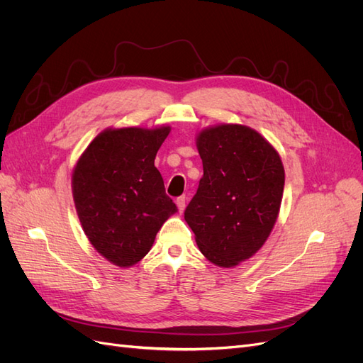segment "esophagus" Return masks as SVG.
<instances>
[{"instance_id":"1","label":"esophagus","mask_w":363,"mask_h":363,"mask_svg":"<svg viewBox=\"0 0 363 363\" xmlns=\"http://www.w3.org/2000/svg\"><path fill=\"white\" fill-rule=\"evenodd\" d=\"M185 202H186L185 196H181V197H178V199H177V206H178L179 212H182V211L185 209Z\"/></svg>"}]
</instances>
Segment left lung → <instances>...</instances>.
<instances>
[{
    "instance_id": "left-lung-1",
    "label": "left lung",
    "mask_w": 363,
    "mask_h": 363,
    "mask_svg": "<svg viewBox=\"0 0 363 363\" xmlns=\"http://www.w3.org/2000/svg\"><path fill=\"white\" fill-rule=\"evenodd\" d=\"M203 177L184 218L203 256L220 267L251 259L269 238L284 191V166L259 131L240 124L200 130Z\"/></svg>"
}]
</instances>
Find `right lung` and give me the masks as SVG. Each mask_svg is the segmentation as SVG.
I'll use <instances>...</instances> for the list:
<instances>
[{
    "instance_id": "1",
    "label": "right lung",
    "mask_w": 363,
    "mask_h": 363,
    "mask_svg": "<svg viewBox=\"0 0 363 363\" xmlns=\"http://www.w3.org/2000/svg\"><path fill=\"white\" fill-rule=\"evenodd\" d=\"M170 130L106 128L76 161L72 191L79 221L89 244L115 266L140 262L161 225L178 212L154 166Z\"/></svg>"
}]
</instances>
